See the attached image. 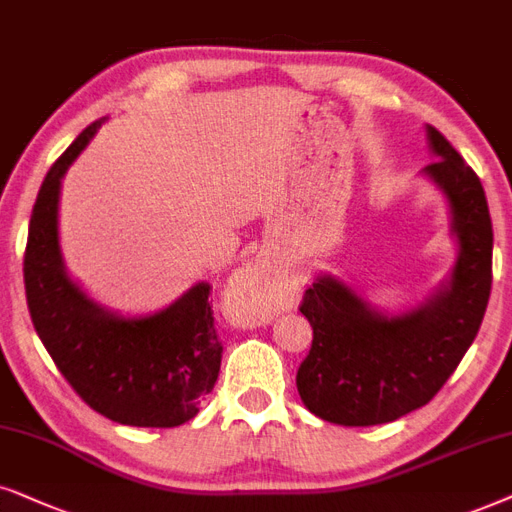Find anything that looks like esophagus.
Segmentation results:
<instances>
[{"label":"esophagus","mask_w":512,"mask_h":512,"mask_svg":"<svg viewBox=\"0 0 512 512\" xmlns=\"http://www.w3.org/2000/svg\"><path fill=\"white\" fill-rule=\"evenodd\" d=\"M229 297L255 320H269L288 297V283L264 269L262 264H248L231 281Z\"/></svg>","instance_id":"1"}]
</instances>
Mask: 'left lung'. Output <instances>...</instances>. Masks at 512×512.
I'll return each instance as SVG.
<instances>
[{
  "instance_id": "1",
  "label": "left lung",
  "mask_w": 512,
  "mask_h": 512,
  "mask_svg": "<svg viewBox=\"0 0 512 512\" xmlns=\"http://www.w3.org/2000/svg\"><path fill=\"white\" fill-rule=\"evenodd\" d=\"M426 140L435 161L421 175L445 196L459 255L426 302L400 313L379 311L335 276H316L299 306L313 342L297 391L306 410L330 424H388L431 403L485 318L494 248L485 189L445 135L426 126Z\"/></svg>"
}]
</instances>
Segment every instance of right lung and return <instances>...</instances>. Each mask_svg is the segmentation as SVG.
Wrapping results in <instances>:
<instances>
[{"label":"right lung","mask_w":512,"mask_h":512,"mask_svg":"<svg viewBox=\"0 0 512 512\" xmlns=\"http://www.w3.org/2000/svg\"><path fill=\"white\" fill-rule=\"evenodd\" d=\"M105 121L79 133L39 189L23 262L27 309L53 363L88 407L124 426L173 428L199 414L220 374L210 285H192L166 309L121 316L86 295L60 250L63 177Z\"/></svg>","instance_id":"right-lung-1"}]
</instances>
